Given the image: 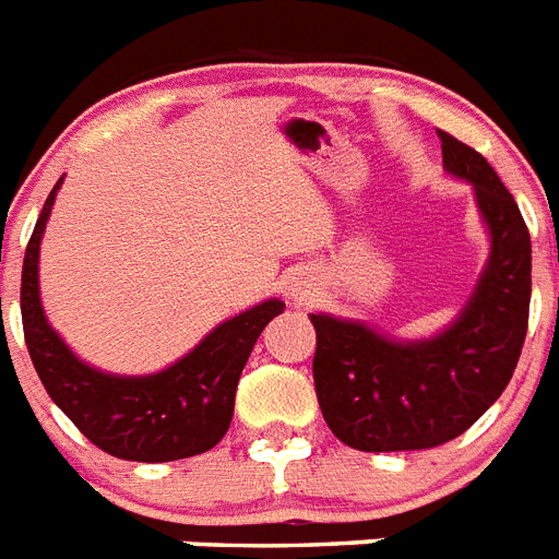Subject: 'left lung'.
<instances>
[{
  "label": "left lung",
  "instance_id": "obj_1",
  "mask_svg": "<svg viewBox=\"0 0 559 559\" xmlns=\"http://www.w3.org/2000/svg\"><path fill=\"white\" fill-rule=\"evenodd\" d=\"M443 167L475 187L489 227V264L438 335L395 341L367 323L309 316L316 395L341 443L360 452H415L454 440L509 386L528 330L532 238L518 201L486 158L440 130Z\"/></svg>",
  "mask_w": 559,
  "mask_h": 559
}]
</instances>
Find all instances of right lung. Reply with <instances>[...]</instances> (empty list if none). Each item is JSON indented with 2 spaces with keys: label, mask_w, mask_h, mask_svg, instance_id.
<instances>
[{
  "label": "right lung",
  "mask_w": 559,
  "mask_h": 559,
  "mask_svg": "<svg viewBox=\"0 0 559 559\" xmlns=\"http://www.w3.org/2000/svg\"><path fill=\"white\" fill-rule=\"evenodd\" d=\"M50 190L27 241L22 264V326L39 381L50 401L102 452L139 463H167L210 452L227 435L241 369L266 323L284 312L270 298L218 323L173 367L156 374H107L68 349L45 318L39 301V243L56 192Z\"/></svg>",
  "instance_id": "right-lung-1"
}]
</instances>
